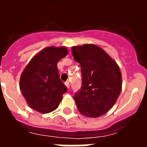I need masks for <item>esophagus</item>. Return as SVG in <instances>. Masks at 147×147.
Returning a JSON list of instances; mask_svg holds the SVG:
<instances>
[{
    "instance_id": "34e87169",
    "label": "esophagus",
    "mask_w": 147,
    "mask_h": 147,
    "mask_svg": "<svg viewBox=\"0 0 147 147\" xmlns=\"http://www.w3.org/2000/svg\"><path fill=\"white\" fill-rule=\"evenodd\" d=\"M64 84H65V86H67V89H69V87H70V83H69V82H65Z\"/></svg>"
}]
</instances>
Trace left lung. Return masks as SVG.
<instances>
[{"instance_id": "1", "label": "left lung", "mask_w": 147, "mask_h": 147, "mask_svg": "<svg viewBox=\"0 0 147 147\" xmlns=\"http://www.w3.org/2000/svg\"><path fill=\"white\" fill-rule=\"evenodd\" d=\"M75 61L80 63L83 84L74 99L85 117L105 114L117 102L122 89L120 67L101 47L94 44L72 46Z\"/></svg>"}]
</instances>
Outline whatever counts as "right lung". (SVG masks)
<instances>
[{
	"mask_svg": "<svg viewBox=\"0 0 147 147\" xmlns=\"http://www.w3.org/2000/svg\"><path fill=\"white\" fill-rule=\"evenodd\" d=\"M67 53L65 46H49L34 55L25 67L20 87L30 108L49 113L60 105L67 87L60 79L57 63Z\"/></svg>",
	"mask_w": 147,
	"mask_h": 147,
	"instance_id": "obj_1",
	"label": "right lung"
}]
</instances>
